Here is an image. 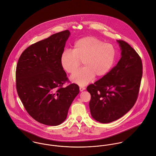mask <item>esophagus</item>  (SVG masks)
Instances as JSON below:
<instances>
[{
	"instance_id": "esophagus-1",
	"label": "esophagus",
	"mask_w": 156,
	"mask_h": 156,
	"mask_svg": "<svg viewBox=\"0 0 156 156\" xmlns=\"http://www.w3.org/2000/svg\"><path fill=\"white\" fill-rule=\"evenodd\" d=\"M79 89H80V91H83V90H84L86 89V88H85V87H80Z\"/></svg>"
}]
</instances>
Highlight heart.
Here are the masks:
<instances>
[{
	"label": "heart",
	"mask_w": 156,
	"mask_h": 156,
	"mask_svg": "<svg viewBox=\"0 0 156 156\" xmlns=\"http://www.w3.org/2000/svg\"><path fill=\"white\" fill-rule=\"evenodd\" d=\"M116 56L115 47L94 37H87L76 41L73 51L64 50L61 56V64L68 73L73 74L81 64L85 66L77 71L71 80L81 86L89 83L95 77L106 75L113 67Z\"/></svg>",
	"instance_id": "1"
}]
</instances>
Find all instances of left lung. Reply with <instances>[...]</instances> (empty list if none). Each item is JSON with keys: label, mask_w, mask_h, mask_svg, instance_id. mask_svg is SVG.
<instances>
[{"label": "left lung", "mask_w": 156, "mask_h": 156, "mask_svg": "<svg viewBox=\"0 0 156 156\" xmlns=\"http://www.w3.org/2000/svg\"><path fill=\"white\" fill-rule=\"evenodd\" d=\"M121 58L116 66L101 79L90 84V112L101 123L118 119L133 107L142 76L140 57L127 42L118 40Z\"/></svg>", "instance_id": "obj_1"}]
</instances>
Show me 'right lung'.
<instances>
[{
	"label": "right lung",
	"mask_w": 156,
	"mask_h": 156,
	"mask_svg": "<svg viewBox=\"0 0 156 156\" xmlns=\"http://www.w3.org/2000/svg\"><path fill=\"white\" fill-rule=\"evenodd\" d=\"M70 32L51 35L30 45L20 55L16 67L17 94L27 112L37 121L56 126L63 122L79 93V87L69 82L61 64V56Z\"/></svg>",
	"instance_id": "obj_1"
}]
</instances>
